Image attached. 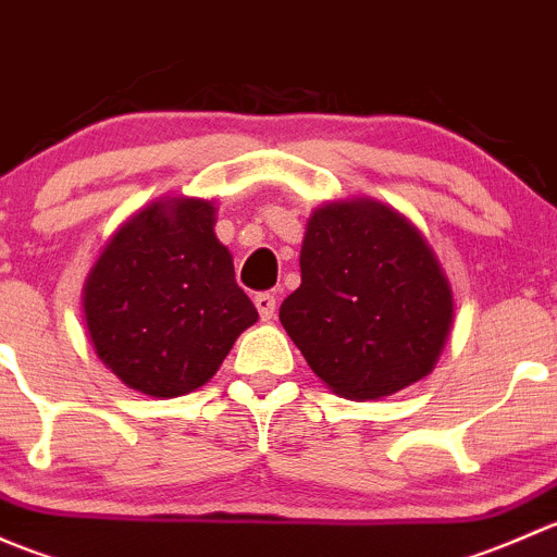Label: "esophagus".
I'll list each match as a JSON object with an SVG mask.
<instances>
[{"mask_svg":"<svg viewBox=\"0 0 557 557\" xmlns=\"http://www.w3.org/2000/svg\"><path fill=\"white\" fill-rule=\"evenodd\" d=\"M256 310L261 314V320H272L274 318V307H277V299H274V294H258L256 299Z\"/></svg>","mask_w":557,"mask_h":557,"instance_id":"esophagus-1","label":"esophagus"}]
</instances>
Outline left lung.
<instances>
[{
    "mask_svg": "<svg viewBox=\"0 0 557 557\" xmlns=\"http://www.w3.org/2000/svg\"><path fill=\"white\" fill-rule=\"evenodd\" d=\"M299 267L280 323L331 391L372 401L431 374L453 290L412 221L374 199L331 201L307 223Z\"/></svg>",
    "mask_w": 557,
    "mask_h": 557,
    "instance_id": "1",
    "label": "left lung"
}]
</instances>
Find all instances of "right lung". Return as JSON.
Wrapping results in <instances>:
<instances>
[{"label": "right lung", "instance_id": "obj_1", "mask_svg": "<svg viewBox=\"0 0 557 557\" xmlns=\"http://www.w3.org/2000/svg\"><path fill=\"white\" fill-rule=\"evenodd\" d=\"M99 361L156 398L196 391L258 320L205 199H161L128 218L83 285Z\"/></svg>", "mask_w": 557, "mask_h": 557}]
</instances>
